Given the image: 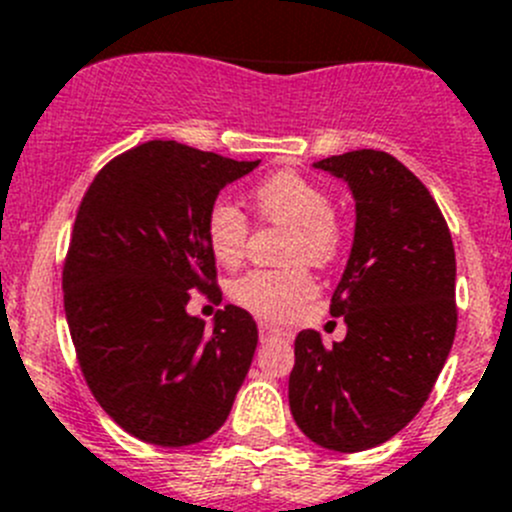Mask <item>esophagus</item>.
<instances>
[{
  "label": "esophagus",
  "mask_w": 512,
  "mask_h": 512,
  "mask_svg": "<svg viewBox=\"0 0 512 512\" xmlns=\"http://www.w3.org/2000/svg\"><path fill=\"white\" fill-rule=\"evenodd\" d=\"M272 336H283V331H278L275 326H270V323H260V338L262 341H267V338Z\"/></svg>",
  "instance_id": "1"
}]
</instances>
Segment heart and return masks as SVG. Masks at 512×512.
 <instances>
[{
    "label": "heart",
    "mask_w": 512,
    "mask_h": 512,
    "mask_svg": "<svg viewBox=\"0 0 512 512\" xmlns=\"http://www.w3.org/2000/svg\"><path fill=\"white\" fill-rule=\"evenodd\" d=\"M252 202L267 222L290 227L285 260L326 267L341 250V224L331 212L326 189L298 171H275L257 181ZM250 224L227 199L209 204L204 237L214 260L224 267L240 265L245 257ZM318 285L305 265L288 270H250L232 285V300L265 321H285L315 295Z\"/></svg>",
    "instance_id": "b5f03b06"
}]
</instances>
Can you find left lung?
<instances>
[{"mask_svg":"<svg viewBox=\"0 0 512 512\" xmlns=\"http://www.w3.org/2000/svg\"><path fill=\"white\" fill-rule=\"evenodd\" d=\"M356 199V229L331 315L333 346L300 331L288 399L310 442L361 452L407 427L424 407L457 331L455 247L427 186L386 151L315 161Z\"/></svg>","mask_w":512,"mask_h":512,"instance_id":"1","label":"left lung"}]
</instances>
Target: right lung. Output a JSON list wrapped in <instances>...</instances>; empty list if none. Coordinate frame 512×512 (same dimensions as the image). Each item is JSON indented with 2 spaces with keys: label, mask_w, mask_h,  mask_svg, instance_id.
Returning <instances> with one entry per match:
<instances>
[{
  "label": "right lung",
  "mask_w": 512,
  "mask_h": 512,
  "mask_svg": "<svg viewBox=\"0 0 512 512\" xmlns=\"http://www.w3.org/2000/svg\"><path fill=\"white\" fill-rule=\"evenodd\" d=\"M257 164L146 141L108 161L80 202L62 267L65 318L95 401L141 442L212 437L250 371L252 315L224 305L207 331L186 303L191 290L222 300L204 217Z\"/></svg>",
  "instance_id": "add662e5"
}]
</instances>
